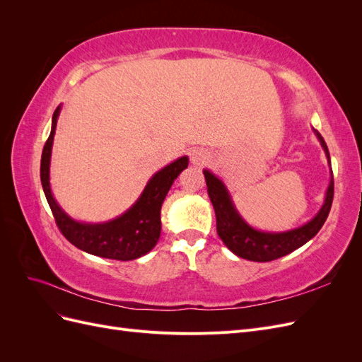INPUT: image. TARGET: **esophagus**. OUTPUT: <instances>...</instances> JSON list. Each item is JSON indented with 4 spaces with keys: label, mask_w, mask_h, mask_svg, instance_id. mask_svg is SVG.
Returning a JSON list of instances; mask_svg holds the SVG:
<instances>
[{
    "label": "esophagus",
    "mask_w": 362,
    "mask_h": 362,
    "mask_svg": "<svg viewBox=\"0 0 362 362\" xmlns=\"http://www.w3.org/2000/svg\"><path fill=\"white\" fill-rule=\"evenodd\" d=\"M208 158H210V156H208V152L204 149H194L190 154V160L194 166H204Z\"/></svg>",
    "instance_id": "34e87169"
}]
</instances>
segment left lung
Instances as JSON below:
<instances>
[{
	"label": "left lung",
	"mask_w": 362,
	"mask_h": 362,
	"mask_svg": "<svg viewBox=\"0 0 362 362\" xmlns=\"http://www.w3.org/2000/svg\"><path fill=\"white\" fill-rule=\"evenodd\" d=\"M314 133L317 139L320 140L327 161L331 164L329 151H327L323 137L319 134V131L314 129ZM204 175L206 181L208 196H210L216 211V226L218 237L222 238L225 246L231 252H234L237 257L249 261L267 262L281 258L284 255H288L290 252L303 246L306 242H310V240L320 231V228L327 218V214L331 211V205L334 199V177H331L325 204L322 205L320 211L317 213L315 217L311 218L308 223L284 233L258 231V229L249 226L243 221L242 216L238 214L231 201V196H229L225 187V184L210 170L205 169Z\"/></svg>",
	"instance_id": "8db88e82"
}]
</instances>
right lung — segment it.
<instances>
[{
	"label": "right lung",
	"mask_w": 362,
	"mask_h": 362,
	"mask_svg": "<svg viewBox=\"0 0 362 362\" xmlns=\"http://www.w3.org/2000/svg\"><path fill=\"white\" fill-rule=\"evenodd\" d=\"M60 105L52 115L51 134L42 151L40 181L54 218L62 234L78 249L101 258L129 261L140 258L154 247L160 238L161 204L173 181L189 166V158L181 157L152 177L136 204L110 222L81 223L71 218L56 202L49 187V161L56 134Z\"/></svg>",
	"instance_id": "right-lung-1"
}]
</instances>
